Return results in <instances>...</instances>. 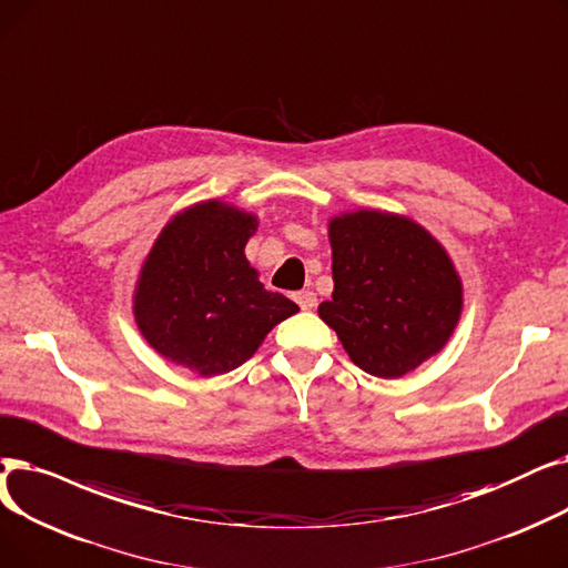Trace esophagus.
Here are the masks:
<instances>
[{
  "label": "esophagus",
  "mask_w": 568,
  "mask_h": 568,
  "mask_svg": "<svg viewBox=\"0 0 568 568\" xmlns=\"http://www.w3.org/2000/svg\"><path fill=\"white\" fill-rule=\"evenodd\" d=\"M293 298H295V303H298L301 305V310H314L316 307V293L314 291H298V293H295L293 295Z\"/></svg>",
  "instance_id": "esophagus-1"
}]
</instances>
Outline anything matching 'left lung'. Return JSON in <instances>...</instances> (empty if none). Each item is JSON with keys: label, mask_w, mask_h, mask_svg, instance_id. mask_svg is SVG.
Instances as JSON below:
<instances>
[{"label": "left lung", "mask_w": 568, "mask_h": 568, "mask_svg": "<svg viewBox=\"0 0 568 568\" xmlns=\"http://www.w3.org/2000/svg\"><path fill=\"white\" fill-rule=\"evenodd\" d=\"M333 298L318 316L348 358L397 379L444 348L463 312V284L446 250L393 212H346L328 224Z\"/></svg>", "instance_id": "1"}]
</instances>
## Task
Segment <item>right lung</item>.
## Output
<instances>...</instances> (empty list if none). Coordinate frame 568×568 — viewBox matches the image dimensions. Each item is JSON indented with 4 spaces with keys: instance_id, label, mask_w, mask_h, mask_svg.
Here are the masks:
<instances>
[{
    "instance_id": "add662e5",
    "label": "right lung",
    "mask_w": 568,
    "mask_h": 568,
    "mask_svg": "<svg viewBox=\"0 0 568 568\" xmlns=\"http://www.w3.org/2000/svg\"><path fill=\"white\" fill-rule=\"evenodd\" d=\"M258 222L222 201L186 207L159 233L133 295L152 348L201 376L254 356L265 335L301 307L265 291L245 256Z\"/></svg>"
}]
</instances>
